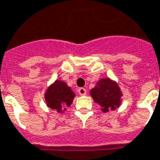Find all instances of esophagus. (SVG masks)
Instances as JSON below:
<instances>
[{"label":"esophagus","mask_w":160,"mask_h":160,"mask_svg":"<svg viewBox=\"0 0 160 160\" xmlns=\"http://www.w3.org/2000/svg\"><path fill=\"white\" fill-rule=\"evenodd\" d=\"M78 92H79V94L81 96H84V95H86V90L85 89V88H80V89L78 90Z\"/></svg>","instance_id":"1"}]
</instances>
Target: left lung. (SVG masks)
<instances>
[{"label": "left lung", "instance_id": "1", "mask_svg": "<svg viewBox=\"0 0 160 160\" xmlns=\"http://www.w3.org/2000/svg\"><path fill=\"white\" fill-rule=\"evenodd\" d=\"M91 95L96 102L102 107V110L108 112L119 106L121 92L118 85L109 79L99 80L95 88L91 91Z\"/></svg>", "mask_w": 160, "mask_h": 160}]
</instances>
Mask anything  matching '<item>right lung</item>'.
Masks as SVG:
<instances>
[{
  "instance_id": "1",
  "label": "right lung",
  "mask_w": 160,
  "mask_h": 160,
  "mask_svg": "<svg viewBox=\"0 0 160 160\" xmlns=\"http://www.w3.org/2000/svg\"><path fill=\"white\" fill-rule=\"evenodd\" d=\"M75 97L74 92L63 81L57 80L50 86L45 95L47 106L52 109L61 112L63 108L69 106Z\"/></svg>"
}]
</instances>
